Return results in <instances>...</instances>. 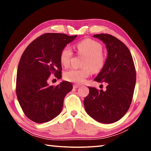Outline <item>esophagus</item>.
Masks as SVG:
<instances>
[{"mask_svg":"<svg viewBox=\"0 0 151 151\" xmlns=\"http://www.w3.org/2000/svg\"><path fill=\"white\" fill-rule=\"evenodd\" d=\"M79 86H80V85H73V87L75 88H78Z\"/></svg>","mask_w":151,"mask_h":151,"instance_id":"esophagus-1","label":"esophagus"}]
</instances>
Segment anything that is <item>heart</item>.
<instances>
[{"label": "heart", "mask_w": 151, "mask_h": 151, "mask_svg": "<svg viewBox=\"0 0 151 151\" xmlns=\"http://www.w3.org/2000/svg\"><path fill=\"white\" fill-rule=\"evenodd\" d=\"M76 49L78 54L86 57L83 64L85 68L68 70L64 74V78L69 82L81 84L91 75V69L94 72H98L103 67L104 57L101 53L103 50L102 45L90 39H86L78 42L76 45ZM72 57L73 51L71 48L68 46L64 47L60 55V60L62 65L67 67Z\"/></svg>", "instance_id": "b5f03b06"}]
</instances>
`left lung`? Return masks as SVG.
<instances>
[{
  "instance_id": "left-lung-1",
  "label": "left lung",
  "mask_w": 151,
  "mask_h": 151,
  "mask_svg": "<svg viewBox=\"0 0 151 151\" xmlns=\"http://www.w3.org/2000/svg\"><path fill=\"white\" fill-rule=\"evenodd\" d=\"M106 45L107 57L94 78L107 83L106 90L88 87L84 106L89 116L101 123L118 121L129 110L136 83V71L132 55L123 42L111 35H94Z\"/></svg>"
}]
</instances>
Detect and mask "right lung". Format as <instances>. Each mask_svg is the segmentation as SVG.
<instances>
[{
	"instance_id": "add662e5",
	"label": "right lung",
	"mask_w": 151,
	"mask_h": 151,
	"mask_svg": "<svg viewBox=\"0 0 151 151\" xmlns=\"http://www.w3.org/2000/svg\"><path fill=\"white\" fill-rule=\"evenodd\" d=\"M77 35L45 33L28 46L18 66L16 93L18 101L28 118L37 123L52 120L62 111L65 96L73 89L70 82L56 86L47 80L51 74L60 78L61 50Z\"/></svg>"
}]
</instances>
